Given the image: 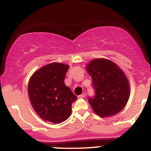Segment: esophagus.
Listing matches in <instances>:
<instances>
[{"instance_id":"obj_1","label":"esophagus","mask_w":151,"mask_h":151,"mask_svg":"<svg viewBox=\"0 0 151 151\" xmlns=\"http://www.w3.org/2000/svg\"><path fill=\"white\" fill-rule=\"evenodd\" d=\"M85 95H86L85 93H82V94H81L80 95H79L78 97H79V98H84V97H85Z\"/></svg>"}]
</instances>
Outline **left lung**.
<instances>
[{"label":"left lung","mask_w":151,"mask_h":151,"mask_svg":"<svg viewBox=\"0 0 151 151\" xmlns=\"http://www.w3.org/2000/svg\"><path fill=\"white\" fill-rule=\"evenodd\" d=\"M92 79L94 94L88 97L92 110L102 117L113 116L127 104L130 94L128 81L115 63L105 59H94L87 66Z\"/></svg>","instance_id":"1"}]
</instances>
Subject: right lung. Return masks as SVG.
<instances>
[{"label":"right lung","instance_id":"right-lung-1","mask_svg":"<svg viewBox=\"0 0 151 151\" xmlns=\"http://www.w3.org/2000/svg\"><path fill=\"white\" fill-rule=\"evenodd\" d=\"M69 66L51 63L36 72L29 82V97L33 108L45 121L59 124L72 113V105L77 100L64 84Z\"/></svg>","mask_w":151,"mask_h":151}]
</instances>
